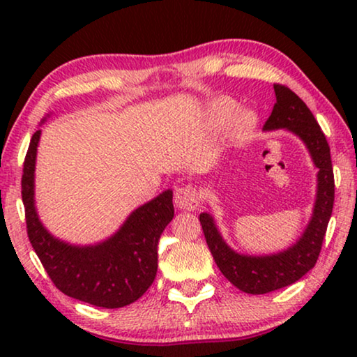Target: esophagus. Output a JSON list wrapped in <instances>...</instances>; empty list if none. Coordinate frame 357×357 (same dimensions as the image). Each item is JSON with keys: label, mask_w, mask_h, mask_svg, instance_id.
I'll list each match as a JSON object with an SVG mask.
<instances>
[{"label": "esophagus", "mask_w": 357, "mask_h": 357, "mask_svg": "<svg viewBox=\"0 0 357 357\" xmlns=\"http://www.w3.org/2000/svg\"><path fill=\"white\" fill-rule=\"evenodd\" d=\"M174 202L177 204L178 209L193 211V209H197L199 204V195L197 192V188L192 187V185H183V187H178L175 190Z\"/></svg>", "instance_id": "obj_1"}]
</instances>
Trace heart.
<instances>
[{
	"label": "heart",
	"instance_id": "1",
	"mask_svg": "<svg viewBox=\"0 0 357 357\" xmlns=\"http://www.w3.org/2000/svg\"><path fill=\"white\" fill-rule=\"evenodd\" d=\"M234 110V104L229 99L214 100L209 107V123L221 126ZM258 126V116L255 112L241 109L231 116L227 123V136L232 141H242L250 136Z\"/></svg>",
	"mask_w": 357,
	"mask_h": 357
}]
</instances>
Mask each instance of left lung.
<instances>
[{
  "instance_id": "1",
  "label": "left lung",
  "mask_w": 357,
  "mask_h": 357,
  "mask_svg": "<svg viewBox=\"0 0 357 357\" xmlns=\"http://www.w3.org/2000/svg\"><path fill=\"white\" fill-rule=\"evenodd\" d=\"M276 104L263 130H287L309 151L317 167V195L310 221L291 247L270 255H245L224 241L209 213L199 214L204 238L224 276L247 294H266L299 281L315 266L335 202V178L330 146L315 116L289 87L275 84Z\"/></svg>"
}]
</instances>
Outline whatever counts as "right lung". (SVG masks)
Wrapping results in <instances>:
<instances>
[{
  "mask_svg": "<svg viewBox=\"0 0 357 357\" xmlns=\"http://www.w3.org/2000/svg\"><path fill=\"white\" fill-rule=\"evenodd\" d=\"M40 133V130L33 133L24 160L22 203L29 241L53 284L63 294L105 309H119L138 301L158 273L159 237L174 218L172 190H165L136 208L105 241L94 245H73L60 241L47 231L36 208V160Z\"/></svg>",
  "mask_w": 357,
  "mask_h": 357,
  "instance_id": "obj_1",
  "label": "right lung"
}]
</instances>
